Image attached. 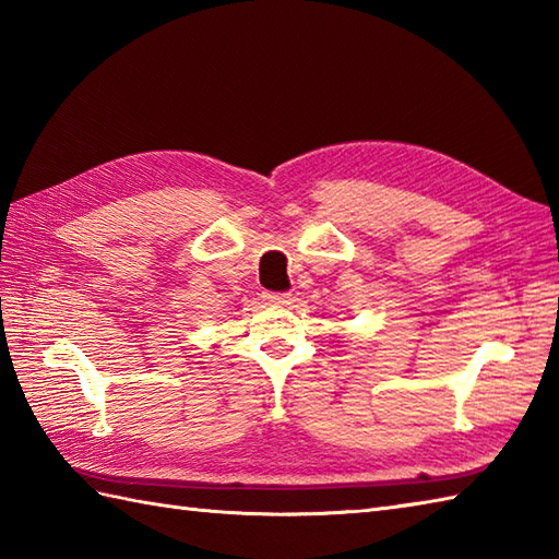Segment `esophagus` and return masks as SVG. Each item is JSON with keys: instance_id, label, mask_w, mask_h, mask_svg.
I'll return each instance as SVG.
<instances>
[{"instance_id": "esophagus-1", "label": "esophagus", "mask_w": 559, "mask_h": 559, "mask_svg": "<svg viewBox=\"0 0 559 559\" xmlns=\"http://www.w3.org/2000/svg\"><path fill=\"white\" fill-rule=\"evenodd\" d=\"M269 305H290V293H266L264 295Z\"/></svg>"}]
</instances>
